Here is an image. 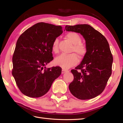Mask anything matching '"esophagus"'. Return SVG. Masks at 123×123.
<instances>
[{
  "instance_id": "34e87169",
  "label": "esophagus",
  "mask_w": 123,
  "mask_h": 123,
  "mask_svg": "<svg viewBox=\"0 0 123 123\" xmlns=\"http://www.w3.org/2000/svg\"><path fill=\"white\" fill-rule=\"evenodd\" d=\"M68 71H67V70H65V69H62V73L63 74V73H65V72H68Z\"/></svg>"
}]
</instances>
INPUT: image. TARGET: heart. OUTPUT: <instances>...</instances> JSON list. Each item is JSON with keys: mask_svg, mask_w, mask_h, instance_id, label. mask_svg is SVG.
<instances>
[{"mask_svg": "<svg viewBox=\"0 0 123 123\" xmlns=\"http://www.w3.org/2000/svg\"><path fill=\"white\" fill-rule=\"evenodd\" d=\"M66 37L73 44L71 52L76 53L80 58H83L87 51V48L86 44L81 43L80 35L77 33L70 32L66 34ZM52 50L54 53L58 52V39L55 38L52 46ZM79 62V57L75 53L70 54H62L57 56L55 59V62L57 65L62 68L67 69L76 65Z\"/></svg>", "mask_w": 123, "mask_h": 123, "instance_id": "b5f03b06", "label": "heart"}]
</instances>
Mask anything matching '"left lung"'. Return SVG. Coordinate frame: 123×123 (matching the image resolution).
I'll return each mask as SVG.
<instances>
[{
  "label": "left lung",
  "mask_w": 123,
  "mask_h": 123,
  "mask_svg": "<svg viewBox=\"0 0 123 123\" xmlns=\"http://www.w3.org/2000/svg\"><path fill=\"white\" fill-rule=\"evenodd\" d=\"M65 29L82 35L87 48L82 62L71 70L74 80L69 86V90L80 99L94 98L103 92L112 73L113 56L108 42L89 25H68Z\"/></svg>",
  "instance_id": "8db88e82"
}]
</instances>
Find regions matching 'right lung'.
Listing matches in <instances>:
<instances>
[{
    "label": "right lung",
    "mask_w": 123,
    "mask_h": 123,
    "mask_svg": "<svg viewBox=\"0 0 123 123\" xmlns=\"http://www.w3.org/2000/svg\"><path fill=\"white\" fill-rule=\"evenodd\" d=\"M63 30L60 25L39 23L19 37L13 55L12 73L24 95L30 98L43 96L61 74L60 67L46 68L45 66L53 59L52 46Z\"/></svg>",
    "instance_id": "obj_1"
}]
</instances>
